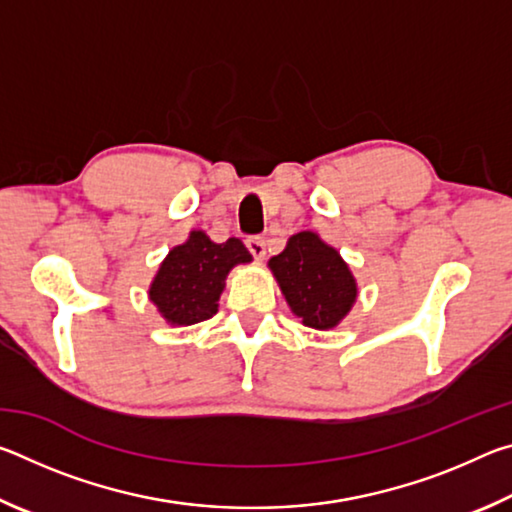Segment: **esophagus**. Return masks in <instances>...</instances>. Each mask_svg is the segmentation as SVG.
<instances>
[{"label":"esophagus","mask_w":512,"mask_h":512,"mask_svg":"<svg viewBox=\"0 0 512 512\" xmlns=\"http://www.w3.org/2000/svg\"><path fill=\"white\" fill-rule=\"evenodd\" d=\"M246 248L250 250V255L255 259H262L266 255V241L264 237H248L246 239Z\"/></svg>","instance_id":"1"}]
</instances>
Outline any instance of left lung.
Segmentation results:
<instances>
[{
    "mask_svg": "<svg viewBox=\"0 0 512 512\" xmlns=\"http://www.w3.org/2000/svg\"><path fill=\"white\" fill-rule=\"evenodd\" d=\"M268 268L291 311L307 327H336L357 300V280L350 266L339 250L311 230L293 235L280 255L268 259Z\"/></svg>",
    "mask_w": 512,
    "mask_h": 512,
    "instance_id": "1",
    "label": "left lung"
}]
</instances>
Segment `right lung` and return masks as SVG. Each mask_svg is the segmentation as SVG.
Instances as JSON below:
<instances>
[{
  "instance_id": "1",
  "label": "right lung",
  "mask_w": 512,
  "mask_h": 512,
  "mask_svg": "<svg viewBox=\"0 0 512 512\" xmlns=\"http://www.w3.org/2000/svg\"><path fill=\"white\" fill-rule=\"evenodd\" d=\"M253 262V255L230 237L214 244L203 230H192L185 244L169 250L155 273L149 298L169 325H194L212 318L219 309L225 277L237 264Z\"/></svg>"
}]
</instances>
